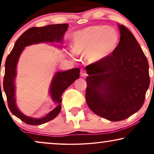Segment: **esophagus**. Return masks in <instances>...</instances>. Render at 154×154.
<instances>
[{
	"instance_id": "esophagus-1",
	"label": "esophagus",
	"mask_w": 154,
	"mask_h": 154,
	"mask_svg": "<svg viewBox=\"0 0 154 154\" xmlns=\"http://www.w3.org/2000/svg\"><path fill=\"white\" fill-rule=\"evenodd\" d=\"M87 73H86V71L84 70V69H81V77H85L87 76Z\"/></svg>"
}]
</instances>
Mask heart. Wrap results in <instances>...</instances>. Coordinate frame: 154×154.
<instances>
[{
  "mask_svg": "<svg viewBox=\"0 0 154 154\" xmlns=\"http://www.w3.org/2000/svg\"><path fill=\"white\" fill-rule=\"evenodd\" d=\"M119 38V32L112 26L97 24L85 27L73 33L70 56L85 53L90 62H99L113 53Z\"/></svg>",
  "mask_w": 154,
  "mask_h": 154,
  "instance_id": "b5f03b06",
  "label": "heart"
}]
</instances>
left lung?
I'll list each match as a JSON object with an SVG mask.
<instances>
[{"label": "left lung", "mask_w": 154, "mask_h": 154, "mask_svg": "<svg viewBox=\"0 0 154 154\" xmlns=\"http://www.w3.org/2000/svg\"><path fill=\"white\" fill-rule=\"evenodd\" d=\"M120 41L111 54L85 67L89 108L111 121L128 119L140 109L149 87V63L132 33L118 24Z\"/></svg>", "instance_id": "obj_1"}]
</instances>
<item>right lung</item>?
Returning a JSON list of instances; mask_svg holds the SVG:
<instances>
[{
	"instance_id": "obj_1",
	"label": "right lung",
	"mask_w": 154,
	"mask_h": 154,
	"mask_svg": "<svg viewBox=\"0 0 154 154\" xmlns=\"http://www.w3.org/2000/svg\"><path fill=\"white\" fill-rule=\"evenodd\" d=\"M69 24H50L42 27H32L20 35L17 40L13 49L7 57L5 64V75L3 89L7 97L8 107L13 115L29 125H38L54 119L61 111L62 95L65 90L80 77V69L74 68L64 71H57L52 78L49 88L52 100L57 104L53 110L41 119L27 116L17 107L16 104L15 79L17 66L20 57L26 46L41 43H62L63 37L68 29ZM62 48V46L57 45Z\"/></svg>"
}]
</instances>
